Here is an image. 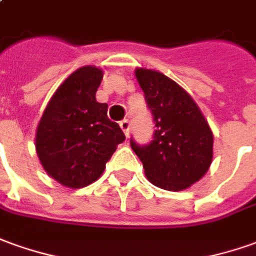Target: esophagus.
<instances>
[{"label": "esophagus", "instance_id": "34e87169", "mask_svg": "<svg viewBox=\"0 0 256 256\" xmlns=\"http://www.w3.org/2000/svg\"><path fill=\"white\" fill-rule=\"evenodd\" d=\"M120 126H121V130L124 131L125 136H128V135H130V126H131L130 121H128V120H122V121H120Z\"/></svg>", "mask_w": 256, "mask_h": 256}]
</instances>
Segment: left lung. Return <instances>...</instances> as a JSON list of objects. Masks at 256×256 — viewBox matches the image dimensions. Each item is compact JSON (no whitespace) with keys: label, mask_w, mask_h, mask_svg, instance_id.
<instances>
[{"label":"left lung","mask_w":256,"mask_h":256,"mask_svg":"<svg viewBox=\"0 0 256 256\" xmlns=\"http://www.w3.org/2000/svg\"><path fill=\"white\" fill-rule=\"evenodd\" d=\"M135 76L153 116L154 134L148 145L131 139L146 178L167 191H182L202 178L213 158V134L198 104L162 72L136 68Z\"/></svg>","instance_id":"obj_1"}]
</instances>
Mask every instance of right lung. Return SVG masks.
Listing matches in <instances>:
<instances>
[{
	"label": "right lung",
	"instance_id": "add662e5",
	"mask_svg": "<svg viewBox=\"0 0 256 256\" xmlns=\"http://www.w3.org/2000/svg\"><path fill=\"white\" fill-rule=\"evenodd\" d=\"M103 71L86 65L58 88L37 125L36 152L47 174L68 188H84L103 174L118 144L125 140L108 106L96 92Z\"/></svg>",
	"mask_w": 256,
	"mask_h": 256
}]
</instances>
